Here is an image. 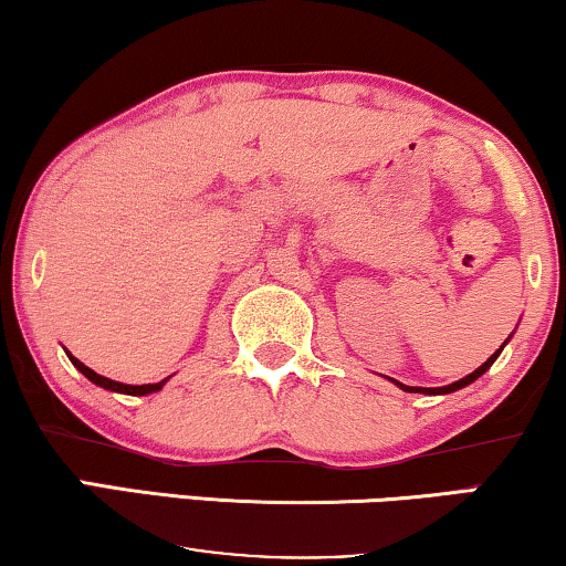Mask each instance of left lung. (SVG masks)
<instances>
[{
    "mask_svg": "<svg viewBox=\"0 0 566 566\" xmlns=\"http://www.w3.org/2000/svg\"><path fill=\"white\" fill-rule=\"evenodd\" d=\"M505 344H507V340H505ZM503 344V346H505ZM503 346H500L497 348V352L495 354H492L490 356V359L488 361H484L482 366H480V369H474L472 374H467V377L464 379H459V381H453V385H446V387H408V385H400V381H395V385L397 387H400V389H405V392H423V395H449V392H457V389H461V387H467V385H472V381L474 379H480L482 377V374L484 371H488L490 369V366L492 364H495V359H497V356H500V352H503Z\"/></svg>",
    "mask_w": 566,
    "mask_h": 566,
    "instance_id": "8db88e82",
    "label": "left lung"
}]
</instances>
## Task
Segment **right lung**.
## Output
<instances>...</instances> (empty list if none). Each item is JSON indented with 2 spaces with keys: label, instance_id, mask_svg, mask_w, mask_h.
Masks as SVG:
<instances>
[{
  "label": "right lung",
  "instance_id": "1",
  "mask_svg": "<svg viewBox=\"0 0 566 566\" xmlns=\"http://www.w3.org/2000/svg\"><path fill=\"white\" fill-rule=\"evenodd\" d=\"M69 359H71V364L76 366L78 371L84 374L86 379L94 381V385H97V387H105V389H109V392H123V395H135V397H140V395L158 392V389H161V387L166 385V379L156 381V385H123V381H115V379H107V377H102V374H97V371H94V369H90V366H86V364L78 361L76 356H71V354H69Z\"/></svg>",
  "mask_w": 566,
  "mask_h": 566
}]
</instances>
